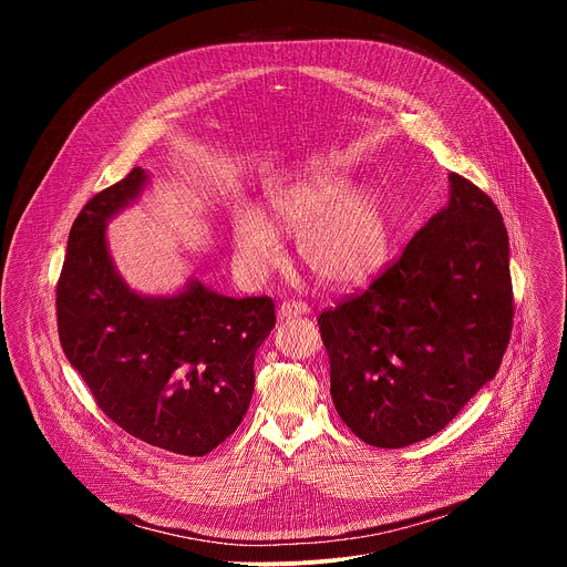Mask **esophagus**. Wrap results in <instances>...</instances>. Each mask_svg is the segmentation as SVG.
<instances>
[{"label":"esophagus","mask_w":567,"mask_h":567,"mask_svg":"<svg viewBox=\"0 0 567 567\" xmlns=\"http://www.w3.org/2000/svg\"><path fill=\"white\" fill-rule=\"evenodd\" d=\"M309 305L302 302V300H285L280 307H278V318H291V316H305L309 313Z\"/></svg>","instance_id":"obj_1"}]
</instances>
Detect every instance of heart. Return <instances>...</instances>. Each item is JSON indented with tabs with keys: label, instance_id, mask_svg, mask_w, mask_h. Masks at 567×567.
<instances>
[{
	"label": "heart",
	"instance_id": "obj_1",
	"mask_svg": "<svg viewBox=\"0 0 567 567\" xmlns=\"http://www.w3.org/2000/svg\"><path fill=\"white\" fill-rule=\"evenodd\" d=\"M267 204V219L239 210L233 221L235 256L249 274L260 276L280 260L276 230L298 235L302 265L326 285L354 287L381 267L388 249L383 208L348 177L313 173L271 188Z\"/></svg>",
	"mask_w": 567,
	"mask_h": 567
}]
</instances>
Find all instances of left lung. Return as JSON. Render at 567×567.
<instances>
[{
  "label": "left lung",
  "instance_id": "1",
  "mask_svg": "<svg viewBox=\"0 0 567 567\" xmlns=\"http://www.w3.org/2000/svg\"><path fill=\"white\" fill-rule=\"evenodd\" d=\"M449 182V206L403 254L318 316L337 413L379 449L440 433L496 377L512 337L503 215L468 179Z\"/></svg>",
  "mask_w": 567,
  "mask_h": 567
}]
</instances>
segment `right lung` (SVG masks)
<instances>
[{"label":"right lung","instance_id":"obj_1","mask_svg":"<svg viewBox=\"0 0 567 567\" xmlns=\"http://www.w3.org/2000/svg\"><path fill=\"white\" fill-rule=\"evenodd\" d=\"M145 182L134 168L78 213L55 289L58 337L114 424L152 446L199 457L245 417L276 305L269 296L228 298L202 282L171 298L132 291L107 254L105 221Z\"/></svg>","mask_w":567,"mask_h":567}]
</instances>
